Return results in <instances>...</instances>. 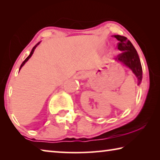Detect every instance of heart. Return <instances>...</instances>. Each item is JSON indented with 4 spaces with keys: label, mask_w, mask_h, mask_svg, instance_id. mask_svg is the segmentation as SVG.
Segmentation results:
<instances>
[{
    "label": "heart",
    "mask_w": 160,
    "mask_h": 160,
    "mask_svg": "<svg viewBox=\"0 0 160 160\" xmlns=\"http://www.w3.org/2000/svg\"><path fill=\"white\" fill-rule=\"evenodd\" d=\"M110 53H112H112H113V50H111V51H110Z\"/></svg>",
    "instance_id": "obj_1"
}]
</instances>
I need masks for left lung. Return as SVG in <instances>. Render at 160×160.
<instances>
[{
    "mask_svg": "<svg viewBox=\"0 0 160 160\" xmlns=\"http://www.w3.org/2000/svg\"><path fill=\"white\" fill-rule=\"evenodd\" d=\"M113 37L119 42L118 49L122 52L116 56L115 61L131 69L137 78L138 85H140L142 78V69L137 51L126 37L121 35H113Z\"/></svg>",
    "mask_w": 160,
    "mask_h": 160,
    "instance_id": "1",
    "label": "left lung"
}]
</instances>
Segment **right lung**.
<instances>
[{"label":"right lung","mask_w":160,"mask_h":160,"mask_svg":"<svg viewBox=\"0 0 160 160\" xmlns=\"http://www.w3.org/2000/svg\"><path fill=\"white\" fill-rule=\"evenodd\" d=\"M40 44V42H38L37 43V44H36V45H35L34 46V47H33V48H32V51H31V52H30V54H29V55L28 56V57H27V58L25 59V61H24L23 62H22V63L21 64V66H20V69H19V71H20V69L22 68V67L23 66H24V65H25V63H26V62L27 61H28V60H29V58H31V56H32V54H33V53H34V49H35V48H36V47H37V46L38 45H39Z\"/></svg>","instance_id":"right-lung-1"}]
</instances>
